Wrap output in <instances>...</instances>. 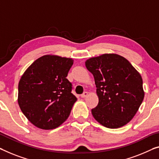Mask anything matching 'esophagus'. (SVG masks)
<instances>
[{
    "instance_id": "esophagus-1",
    "label": "esophagus",
    "mask_w": 159,
    "mask_h": 159,
    "mask_svg": "<svg viewBox=\"0 0 159 159\" xmlns=\"http://www.w3.org/2000/svg\"><path fill=\"white\" fill-rule=\"evenodd\" d=\"M88 96V92L85 91L81 95H80V96H81V98H86V97Z\"/></svg>"
}]
</instances>
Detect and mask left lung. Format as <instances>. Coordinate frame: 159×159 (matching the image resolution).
I'll return each mask as SVG.
<instances>
[{"mask_svg": "<svg viewBox=\"0 0 159 159\" xmlns=\"http://www.w3.org/2000/svg\"><path fill=\"white\" fill-rule=\"evenodd\" d=\"M93 75L98 103L91 113L99 124L117 129L128 124L144 98L143 80L129 61L117 54H103L86 61Z\"/></svg>", "mask_w": 159, "mask_h": 159, "instance_id": "left-lung-1", "label": "left lung"}]
</instances>
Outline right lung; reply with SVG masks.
I'll use <instances>...</instances> for the list:
<instances>
[{"mask_svg": "<svg viewBox=\"0 0 159 159\" xmlns=\"http://www.w3.org/2000/svg\"><path fill=\"white\" fill-rule=\"evenodd\" d=\"M72 58L46 55L35 60L21 76L18 102L28 120L41 129L58 127L69 116L77 98L66 77Z\"/></svg>", "mask_w": 159, "mask_h": 159, "instance_id": "add662e5", "label": "right lung"}]
</instances>
